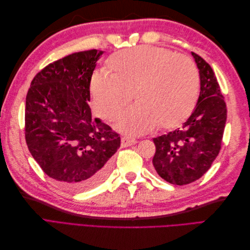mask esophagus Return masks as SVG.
Returning a JSON list of instances; mask_svg holds the SVG:
<instances>
[{
    "label": "esophagus",
    "instance_id": "obj_1",
    "mask_svg": "<svg viewBox=\"0 0 250 250\" xmlns=\"http://www.w3.org/2000/svg\"><path fill=\"white\" fill-rule=\"evenodd\" d=\"M135 143H137V140L132 137H129V135H125V137L121 139V145H122V147L131 146V145H134Z\"/></svg>",
    "mask_w": 250,
    "mask_h": 250
}]
</instances>
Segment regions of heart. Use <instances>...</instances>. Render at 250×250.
Masks as SVG:
<instances>
[{"label": "heart", "instance_id": "heart-1", "mask_svg": "<svg viewBox=\"0 0 250 250\" xmlns=\"http://www.w3.org/2000/svg\"><path fill=\"white\" fill-rule=\"evenodd\" d=\"M110 74L97 71L89 81L93 107L112 121L132 99L138 100L117 122L120 130L143 133L160 124L177 127L191 115L198 98L199 75L190 58L161 47L139 46L115 53Z\"/></svg>", "mask_w": 250, "mask_h": 250}]
</instances>
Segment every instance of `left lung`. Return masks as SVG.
Listing matches in <instances>:
<instances>
[{
  "instance_id": "obj_1",
  "label": "left lung",
  "mask_w": 250,
  "mask_h": 250,
  "mask_svg": "<svg viewBox=\"0 0 250 250\" xmlns=\"http://www.w3.org/2000/svg\"><path fill=\"white\" fill-rule=\"evenodd\" d=\"M199 70L200 94L192 115L183 127L153 139V166L172 185L184 186L199 179L221 149L226 104L215 73L202 57L192 52Z\"/></svg>"
}]
</instances>
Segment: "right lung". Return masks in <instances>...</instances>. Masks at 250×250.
<instances>
[{
	"instance_id": "right-lung-1",
	"label": "right lung",
	"mask_w": 250,
	"mask_h": 250,
	"mask_svg": "<svg viewBox=\"0 0 250 250\" xmlns=\"http://www.w3.org/2000/svg\"><path fill=\"white\" fill-rule=\"evenodd\" d=\"M103 51L73 53L36 74L26 97L25 137L42 171L82 192L107 176L120 135L92 117L89 81Z\"/></svg>"
}]
</instances>
